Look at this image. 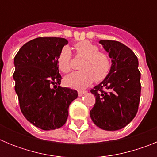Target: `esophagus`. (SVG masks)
<instances>
[{
	"instance_id": "obj_1",
	"label": "esophagus",
	"mask_w": 157,
	"mask_h": 157,
	"mask_svg": "<svg viewBox=\"0 0 157 157\" xmlns=\"http://www.w3.org/2000/svg\"><path fill=\"white\" fill-rule=\"evenodd\" d=\"M86 93V91H84V90H78V96H79V97H81L82 95H83V94H85Z\"/></svg>"
}]
</instances>
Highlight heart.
<instances>
[{"instance_id": "obj_1", "label": "heart", "mask_w": 157, "mask_h": 157, "mask_svg": "<svg viewBox=\"0 0 157 157\" xmlns=\"http://www.w3.org/2000/svg\"><path fill=\"white\" fill-rule=\"evenodd\" d=\"M74 47L76 56L83 60L79 66L80 71L65 77L64 82L67 86L80 90L90 85L94 80L95 82H101L109 76L112 63L108 54L100 52L99 48L89 41H79ZM57 65L63 73L71 71V53L67 47L63 48L59 52Z\"/></svg>"}]
</instances>
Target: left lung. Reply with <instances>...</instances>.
I'll list each match as a JSON object with an SVG mask.
<instances>
[{
	"mask_svg": "<svg viewBox=\"0 0 157 157\" xmlns=\"http://www.w3.org/2000/svg\"><path fill=\"white\" fill-rule=\"evenodd\" d=\"M112 58L109 76L90 90L95 96L90 112L96 126L105 130H117L135 117L141 97V73L138 60L130 48L112 40H101Z\"/></svg>",
	"mask_w": 157,
	"mask_h": 157,
	"instance_id": "8db88e82",
	"label": "left lung"
}]
</instances>
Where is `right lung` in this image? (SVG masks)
Wrapping results in <instances>:
<instances>
[{
    "mask_svg": "<svg viewBox=\"0 0 157 157\" xmlns=\"http://www.w3.org/2000/svg\"><path fill=\"white\" fill-rule=\"evenodd\" d=\"M65 38L40 37L23 45L14 59L15 90L25 118L44 130L65 124L68 108L76 99L75 90L60 87L57 58Z\"/></svg>",
    "mask_w": 157,
    "mask_h": 157,
    "instance_id": "1",
    "label": "right lung"
}]
</instances>
